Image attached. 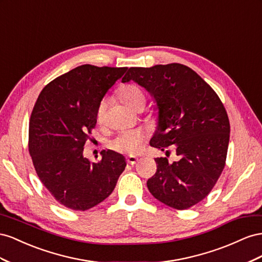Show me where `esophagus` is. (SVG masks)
<instances>
[{"instance_id": "obj_1", "label": "esophagus", "mask_w": 262, "mask_h": 262, "mask_svg": "<svg viewBox=\"0 0 262 262\" xmlns=\"http://www.w3.org/2000/svg\"><path fill=\"white\" fill-rule=\"evenodd\" d=\"M137 161H138V158H136L135 156H128L126 158V162L128 164H132V166H133V164H135Z\"/></svg>"}]
</instances>
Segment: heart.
Listing matches in <instances>:
<instances>
[{"mask_svg": "<svg viewBox=\"0 0 262 262\" xmlns=\"http://www.w3.org/2000/svg\"><path fill=\"white\" fill-rule=\"evenodd\" d=\"M118 96L126 105L135 110L144 107L146 103V98L143 90L135 84L122 85L118 89ZM104 110H105V101H101L98 111H96V117H98V119H101L103 117ZM146 138L147 134L143 129L126 130L119 134L112 141H110V147L118 152L135 155L140 150Z\"/></svg>", "mask_w": 262, "mask_h": 262, "instance_id": "1", "label": "heart"}]
</instances>
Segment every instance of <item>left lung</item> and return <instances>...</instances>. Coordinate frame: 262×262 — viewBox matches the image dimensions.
I'll list each match as a JSON object with an SVG mask.
<instances>
[{
	"label": "left lung",
	"instance_id": "8db88e82",
	"mask_svg": "<svg viewBox=\"0 0 262 262\" xmlns=\"http://www.w3.org/2000/svg\"><path fill=\"white\" fill-rule=\"evenodd\" d=\"M135 81L157 102L159 121L150 146L172 147L178 160L156 158L148 179L152 195L176 210H186L208 195L225 167L229 119L219 95L189 67L181 63L132 67L122 82Z\"/></svg>",
	"mask_w": 262,
	"mask_h": 262
}]
</instances>
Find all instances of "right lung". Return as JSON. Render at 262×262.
<instances>
[{
	"mask_svg": "<svg viewBox=\"0 0 262 262\" xmlns=\"http://www.w3.org/2000/svg\"><path fill=\"white\" fill-rule=\"evenodd\" d=\"M127 68L82 64L42 89L28 129V150L36 173L52 196L73 211H86L113 192L125 158L102 150L91 162L83 146L96 125L103 96Z\"/></svg>",
	"mask_w": 262,
	"mask_h": 262,
	"instance_id": "obj_1",
	"label": "right lung"
}]
</instances>
